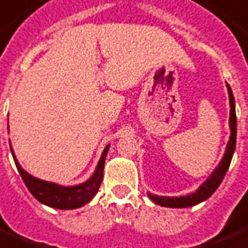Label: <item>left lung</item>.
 Listing matches in <instances>:
<instances>
[{
	"mask_svg": "<svg viewBox=\"0 0 248 248\" xmlns=\"http://www.w3.org/2000/svg\"><path fill=\"white\" fill-rule=\"evenodd\" d=\"M226 88H228V93H229V104H230V116H229V127H230V138L226 148H225V154L218 162V165L213 169V171L209 174L205 181L196 188L194 192H190L187 195L183 196H158L155 194L148 192L149 199L154 203L161 205V207L168 208H187L196 205V204L202 203L204 200H207L209 196L212 195L213 192L216 191L218 186L222 182L226 171L229 169L230 161L233 158L234 149H235V140H237V116H235V101H234L233 92L232 88L226 83Z\"/></svg>",
	"mask_w": 248,
	"mask_h": 248,
	"instance_id": "1",
	"label": "left lung"
}]
</instances>
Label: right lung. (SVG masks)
<instances>
[{"mask_svg":"<svg viewBox=\"0 0 248 248\" xmlns=\"http://www.w3.org/2000/svg\"><path fill=\"white\" fill-rule=\"evenodd\" d=\"M7 128H9V124H7ZM109 147H110V144H108L104 148L101 157L96 165V169L90 178L84 182L79 183V185L63 186V185L36 178L32 174H30L28 171H26L16 160L14 149H13L10 143V151L13 158H14L15 165H16V169H18L19 174L22 175L30 192L40 203L45 204L48 207L56 208V209H75V208H80L86 205L87 203H90L92 198L97 194L100 185L103 182L104 165H105V158H107Z\"/></svg>","mask_w":248,"mask_h":248,"instance_id":"1","label":"right lung"}]
</instances>
